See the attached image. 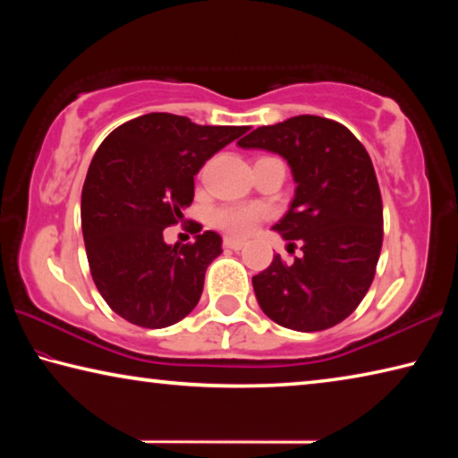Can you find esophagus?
<instances>
[{
    "mask_svg": "<svg viewBox=\"0 0 458 458\" xmlns=\"http://www.w3.org/2000/svg\"><path fill=\"white\" fill-rule=\"evenodd\" d=\"M224 248H230V250H242L244 242H242V240H236V238H226V240H224Z\"/></svg>",
    "mask_w": 458,
    "mask_h": 458,
    "instance_id": "34e87169",
    "label": "esophagus"
}]
</instances>
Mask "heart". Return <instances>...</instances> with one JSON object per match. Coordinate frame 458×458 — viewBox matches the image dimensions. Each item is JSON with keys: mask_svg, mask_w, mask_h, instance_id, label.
I'll list each match as a JSON object with an SVG mask.
<instances>
[{"mask_svg": "<svg viewBox=\"0 0 458 458\" xmlns=\"http://www.w3.org/2000/svg\"><path fill=\"white\" fill-rule=\"evenodd\" d=\"M265 216L267 212L259 206H234L216 212L214 222L232 236H248Z\"/></svg>", "mask_w": 458, "mask_h": 458, "instance_id": "heart-1", "label": "heart"}]
</instances>
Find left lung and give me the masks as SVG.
I'll return each instance as SVG.
<instances>
[{"instance_id":"left-lung-1","label":"left lung","mask_w":458,"mask_h":458,"mask_svg":"<svg viewBox=\"0 0 458 458\" xmlns=\"http://www.w3.org/2000/svg\"><path fill=\"white\" fill-rule=\"evenodd\" d=\"M242 149H265L289 164L294 198L273 230L303 257L278 254L252 276L262 311L294 331H323L350 317L366 297L382 250V196L371 159L341 123L299 114L254 129Z\"/></svg>"}]
</instances>
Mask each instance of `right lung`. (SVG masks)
Masks as SVG:
<instances>
[{
	"mask_svg": "<svg viewBox=\"0 0 458 458\" xmlns=\"http://www.w3.org/2000/svg\"><path fill=\"white\" fill-rule=\"evenodd\" d=\"M246 131L149 113L100 143L82 185V236L92 281L123 319L164 329L198 305L222 238L208 230L172 246L164 230L191 204L199 167Z\"/></svg>",
	"mask_w": 458,
	"mask_h": 458,
	"instance_id": "obj_1",
	"label": "right lung"
}]
</instances>
